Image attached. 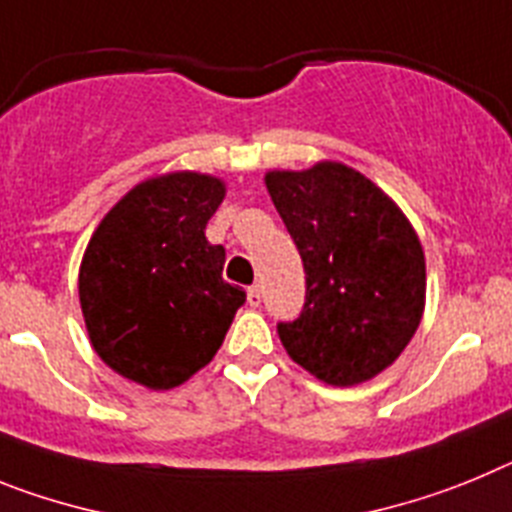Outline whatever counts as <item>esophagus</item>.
<instances>
[{"instance_id": "obj_1", "label": "esophagus", "mask_w": 512, "mask_h": 512, "mask_svg": "<svg viewBox=\"0 0 512 512\" xmlns=\"http://www.w3.org/2000/svg\"><path fill=\"white\" fill-rule=\"evenodd\" d=\"M247 304H250V306H260L262 304L260 286H250V288H247Z\"/></svg>"}]
</instances>
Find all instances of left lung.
<instances>
[{"mask_svg":"<svg viewBox=\"0 0 512 512\" xmlns=\"http://www.w3.org/2000/svg\"><path fill=\"white\" fill-rule=\"evenodd\" d=\"M265 185L306 273L299 317L278 322L283 348L324 384L373 379L412 340L425 306V255L410 221L337 162L270 172Z\"/></svg>","mask_w":512,"mask_h":512,"instance_id":"obj_1","label":"left lung"}]
</instances>
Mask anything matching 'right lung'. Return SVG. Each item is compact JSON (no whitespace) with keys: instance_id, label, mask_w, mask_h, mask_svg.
<instances>
[{"instance_id":"add662e5","label":"right lung","mask_w":512,"mask_h":512,"mask_svg":"<svg viewBox=\"0 0 512 512\" xmlns=\"http://www.w3.org/2000/svg\"><path fill=\"white\" fill-rule=\"evenodd\" d=\"M224 201L216 177L141 182L102 219L79 270L92 348L126 379L172 389L211 361L247 293L221 278L226 250L206 239Z\"/></svg>"}]
</instances>
